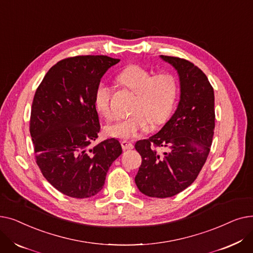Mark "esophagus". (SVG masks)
I'll return each mask as SVG.
<instances>
[{"label": "esophagus", "mask_w": 253, "mask_h": 253, "mask_svg": "<svg viewBox=\"0 0 253 253\" xmlns=\"http://www.w3.org/2000/svg\"><path fill=\"white\" fill-rule=\"evenodd\" d=\"M121 145H122V149L123 150H131V149L134 148L133 143L128 141V140H122L121 141Z\"/></svg>", "instance_id": "1"}]
</instances>
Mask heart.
<instances>
[{
	"mask_svg": "<svg viewBox=\"0 0 253 253\" xmlns=\"http://www.w3.org/2000/svg\"><path fill=\"white\" fill-rule=\"evenodd\" d=\"M118 81L136 94L132 113L105 128L106 133L118 138H131L152 125L164 123L169 118L177 98L176 78L170 73L153 76L148 69L138 64H130L119 74ZM112 92L108 85L99 83L94 92V104L98 113L112 119Z\"/></svg>",
	"mask_w": 253,
	"mask_h": 253,
	"instance_id": "heart-1",
	"label": "heart"
}]
</instances>
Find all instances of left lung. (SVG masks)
<instances>
[{
	"instance_id": "8db88e82",
	"label": "left lung",
	"mask_w": 253,
	"mask_h": 253,
	"mask_svg": "<svg viewBox=\"0 0 253 253\" xmlns=\"http://www.w3.org/2000/svg\"><path fill=\"white\" fill-rule=\"evenodd\" d=\"M161 57L177 70L180 100L157 134L135 143L141 156L135 183L149 197L168 198L187 189L200 173L214 134L215 112L213 88L206 75L187 59Z\"/></svg>"
}]
</instances>
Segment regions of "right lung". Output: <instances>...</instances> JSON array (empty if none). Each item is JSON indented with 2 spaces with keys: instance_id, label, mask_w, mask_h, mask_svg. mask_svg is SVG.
Returning <instances> with one entry per match:
<instances>
[{
  "instance_id": "1",
  "label": "right lung",
  "mask_w": 253,
  "mask_h": 253,
  "mask_svg": "<svg viewBox=\"0 0 253 253\" xmlns=\"http://www.w3.org/2000/svg\"><path fill=\"white\" fill-rule=\"evenodd\" d=\"M119 61L106 55L61 59L36 90L30 120L36 163L53 187L69 197L96 195L112 163L122 154L116 138L91 148L100 131L95 88Z\"/></svg>"
}]
</instances>
